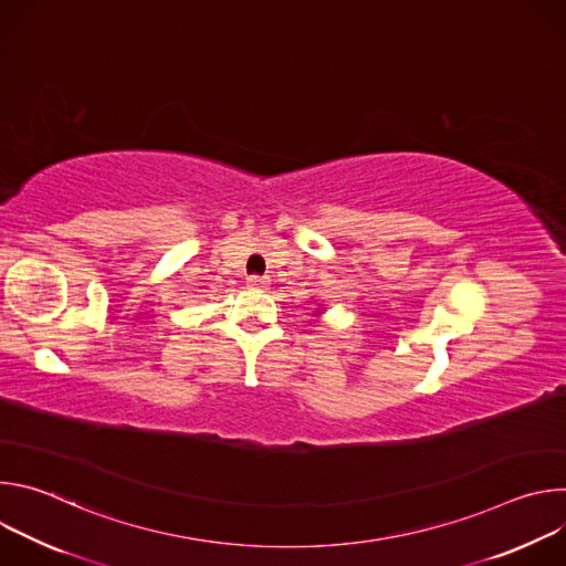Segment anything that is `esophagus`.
<instances>
[{
  "mask_svg": "<svg viewBox=\"0 0 566 566\" xmlns=\"http://www.w3.org/2000/svg\"><path fill=\"white\" fill-rule=\"evenodd\" d=\"M249 286H251V289H266V286H269V277L251 275V277H249Z\"/></svg>",
  "mask_w": 566,
  "mask_h": 566,
  "instance_id": "34e87169",
  "label": "esophagus"
}]
</instances>
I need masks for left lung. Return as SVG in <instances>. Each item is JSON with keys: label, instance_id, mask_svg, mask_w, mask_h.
Returning a JSON list of instances; mask_svg holds the SVG:
<instances>
[{"label": "left lung", "instance_id": "8db88e82", "mask_svg": "<svg viewBox=\"0 0 566 566\" xmlns=\"http://www.w3.org/2000/svg\"><path fill=\"white\" fill-rule=\"evenodd\" d=\"M313 315H322V308H315V311H313Z\"/></svg>", "mask_w": 566, "mask_h": 566}]
</instances>
